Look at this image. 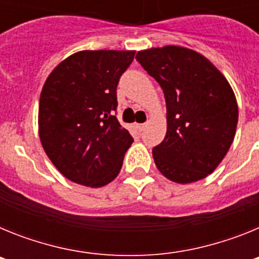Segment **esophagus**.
I'll return each mask as SVG.
<instances>
[{"label":"esophagus","mask_w":259,"mask_h":259,"mask_svg":"<svg viewBox=\"0 0 259 259\" xmlns=\"http://www.w3.org/2000/svg\"><path fill=\"white\" fill-rule=\"evenodd\" d=\"M145 127H146L145 124H136V128L139 132H143L144 130H145Z\"/></svg>","instance_id":"obj_1"}]
</instances>
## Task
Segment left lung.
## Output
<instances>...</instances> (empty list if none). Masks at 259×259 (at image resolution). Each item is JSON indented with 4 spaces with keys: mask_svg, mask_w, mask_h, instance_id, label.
<instances>
[{
    "mask_svg": "<svg viewBox=\"0 0 259 259\" xmlns=\"http://www.w3.org/2000/svg\"><path fill=\"white\" fill-rule=\"evenodd\" d=\"M136 58L166 98L167 132L153 148L155 166L179 184L206 178L236 132L239 109L230 83L206 57L187 48H152L137 52Z\"/></svg>",
    "mask_w": 259,
    "mask_h": 259,
    "instance_id": "8db88e82",
    "label": "left lung"
}]
</instances>
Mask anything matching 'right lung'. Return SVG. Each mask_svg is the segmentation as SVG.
I'll return each mask as SVG.
<instances>
[{"mask_svg": "<svg viewBox=\"0 0 259 259\" xmlns=\"http://www.w3.org/2000/svg\"><path fill=\"white\" fill-rule=\"evenodd\" d=\"M134 50H81L50 72L40 95L38 136L57 170L100 188L113 182L134 143L114 111L116 87Z\"/></svg>", "mask_w": 259, "mask_h": 259, "instance_id": "obj_1", "label": "right lung"}]
</instances>
